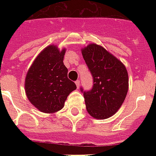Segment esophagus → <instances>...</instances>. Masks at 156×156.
<instances>
[{"instance_id": "esophagus-1", "label": "esophagus", "mask_w": 156, "mask_h": 156, "mask_svg": "<svg viewBox=\"0 0 156 156\" xmlns=\"http://www.w3.org/2000/svg\"><path fill=\"white\" fill-rule=\"evenodd\" d=\"M75 84H76V86H77V88H79V86H80V81L79 80L76 81Z\"/></svg>"}]
</instances>
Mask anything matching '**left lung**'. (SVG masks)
Masks as SVG:
<instances>
[{
  "label": "left lung",
  "instance_id": "8db88e82",
  "mask_svg": "<svg viewBox=\"0 0 156 156\" xmlns=\"http://www.w3.org/2000/svg\"><path fill=\"white\" fill-rule=\"evenodd\" d=\"M82 54L94 79L92 89L83 92L88 113L104 120L118 111L129 89L126 66L104 47L90 44L82 48Z\"/></svg>",
  "mask_w": 156,
  "mask_h": 156
}]
</instances>
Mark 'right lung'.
Instances as JSON below:
<instances>
[{
  "label": "right lung",
  "instance_id": "add662e5",
  "mask_svg": "<svg viewBox=\"0 0 156 156\" xmlns=\"http://www.w3.org/2000/svg\"><path fill=\"white\" fill-rule=\"evenodd\" d=\"M66 48L60 50L51 44L41 51L28 69L25 91L28 100L44 113L63 108L68 95L77 88L68 78V69L63 63Z\"/></svg>",
  "mask_w": 156,
  "mask_h": 156
}]
</instances>
